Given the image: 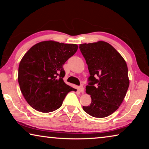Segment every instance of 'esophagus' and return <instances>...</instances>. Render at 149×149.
<instances>
[{
    "instance_id": "34e87169",
    "label": "esophagus",
    "mask_w": 149,
    "mask_h": 149,
    "mask_svg": "<svg viewBox=\"0 0 149 149\" xmlns=\"http://www.w3.org/2000/svg\"><path fill=\"white\" fill-rule=\"evenodd\" d=\"M78 89H79V91L81 93L84 92V87H83V85H80L79 88H78Z\"/></svg>"
}]
</instances>
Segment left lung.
Wrapping results in <instances>:
<instances>
[{"label":"left lung","instance_id":"8db88e82","mask_svg":"<svg viewBox=\"0 0 149 149\" xmlns=\"http://www.w3.org/2000/svg\"><path fill=\"white\" fill-rule=\"evenodd\" d=\"M90 76L86 93L91 103L83 109L95 118L107 117L116 110L130 85L127 64L112 45L104 41L79 45Z\"/></svg>","mask_w":149,"mask_h":149}]
</instances>
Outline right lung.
Instances as JSON below:
<instances>
[{
  "mask_svg": "<svg viewBox=\"0 0 149 149\" xmlns=\"http://www.w3.org/2000/svg\"><path fill=\"white\" fill-rule=\"evenodd\" d=\"M77 49L75 44L47 41L35 45L25 54L17 79L22 95L33 108L52 112L61 107L68 93L76 91L63 80V65Z\"/></svg>",
  "mask_w": 149,
  "mask_h": 149,
  "instance_id": "obj_1",
  "label": "right lung"
}]
</instances>
